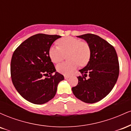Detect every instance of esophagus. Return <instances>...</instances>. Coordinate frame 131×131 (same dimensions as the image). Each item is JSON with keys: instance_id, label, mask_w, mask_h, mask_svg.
<instances>
[{"instance_id": "1", "label": "esophagus", "mask_w": 131, "mask_h": 131, "mask_svg": "<svg viewBox=\"0 0 131 131\" xmlns=\"http://www.w3.org/2000/svg\"><path fill=\"white\" fill-rule=\"evenodd\" d=\"M68 78H70V76H64V79H68Z\"/></svg>"}]
</instances>
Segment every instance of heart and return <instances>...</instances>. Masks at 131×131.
<instances>
[{"mask_svg": "<svg viewBox=\"0 0 131 131\" xmlns=\"http://www.w3.org/2000/svg\"><path fill=\"white\" fill-rule=\"evenodd\" d=\"M58 46H53L49 49L51 60L55 63L61 61L67 56L69 61L58 64L57 71L64 75H70L77 68L78 65L84 67L88 63L91 56V50L86 42L73 37H65L58 41Z\"/></svg>", "mask_w": 131, "mask_h": 131, "instance_id": "heart-1", "label": "heart"}]
</instances>
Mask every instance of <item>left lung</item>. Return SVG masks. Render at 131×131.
<instances>
[{"label": "left lung", "mask_w": 131, "mask_h": 131, "mask_svg": "<svg viewBox=\"0 0 131 131\" xmlns=\"http://www.w3.org/2000/svg\"><path fill=\"white\" fill-rule=\"evenodd\" d=\"M78 37L89 43L91 56L79 70L82 76L78 77V84L72 91L81 101L94 103L105 98L115 86L119 72L118 55L113 46L99 36L85 34Z\"/></svg>", "instance_id": "8db88e82"}]
</instances>
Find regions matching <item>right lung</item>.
I'll list each match as a JSON object with an SVG mask.
<instances>
[{"instance_id":"obj_1","label":"right lung","mask_w":131,"mask_h":131,"mask_svg":"<svg viewBox=\"0 0 131 131\" xmlns=\"http://www.w3.org/2000/svg\"><path fill=\"white\" fill-rule=\"evenodd\" d=\"M60 37L35 34L13 52L10 64L12 81L18 92L31 103L41 105L53 99L58 83L64 79L62 74L56 72L49 53L52 43Z\"/></svg>"}]
</instances>
